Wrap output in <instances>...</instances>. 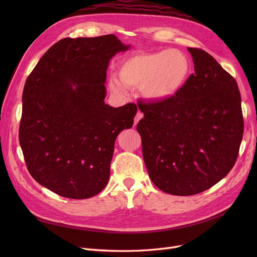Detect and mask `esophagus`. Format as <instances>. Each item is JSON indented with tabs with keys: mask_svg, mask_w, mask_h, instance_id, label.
I'll list each match as a JSON object with an SVG mask.
<instances>
[{
	"mask_svg": "<svg viewBox=\"0 0 257 257\" xmlns=\"http://www.w3.org/2000/svg\"><path fill=\"white\" fill-rule=\"evenodd\" d=\"M143 116H144V114H143L141 111L137 112V114H136V116H135V120H134V125H136V124L139 122V120L143 119Z\"/></svg>",
	"mask_w": 257,
	"mask_h": 257,
	"instance_id": "34e87169",
	"label": "esophagus"
}]
</instances>
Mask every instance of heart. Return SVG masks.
<instances>
[{
	"label": "heart",
	"mask_w": 257,
	"mask_h": 257,
	"mask_svg": "<svg viewBox=\"0 0 257 257\" xmlns=\"http://www.w3.org/2000/svg\"><path fill=\"white\" fill-rule=\"evenodd\" d=\"M191 63L181 50L139 52L121 61L116 78L109 79V89L119 96L127 94V88L142 87L143 95L152 102L174 97L188 80Z\"/></svg>",
	"instance_id": "obj_1"
}]
</instances>
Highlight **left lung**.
<instances>
[{
	"label": "left lung",
	"instance_id": "left-lung-1",
	"mask_svg": "<svg viewBox=\"0 0 257 257\" xmlns=\"http://www.w3.org/2000/svg\"><path fill=\"white\" fill-rule=\"evenodd\" d=\"M195 73L177 94L138 105L143 157L152 182L189 196L216 184L234 167L243 136L241 96L234 77L208 52L189 48Z\"/></svg>",
	"mask_w": 257,
	"mask_h": 257
}]
</instances>
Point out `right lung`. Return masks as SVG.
Returning a JSON list of instances; mask_svg holds the SVG:
<instances>
[{"label": "right lung", "instance_id": "add662e5", "mask_svg": "<svg viewBox=\"0 0 257 257\" xmlns=\"http://www.w3.org/2000/svg\"><path fill=\"white\" fill-rule=\"evenodd\" d=\"M113 34L63 38L46 51L22 93L19 143L29 173L60 196L85 199L108 183L116 136L133 126L134 103L105 104Z\"/></svg>", "mask_w": 257, "mask_h": 257}]
</instances>
